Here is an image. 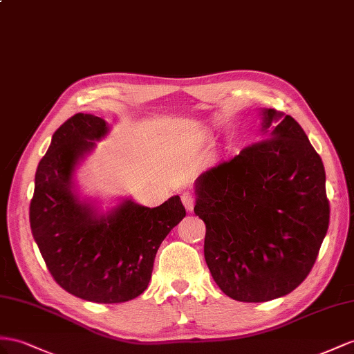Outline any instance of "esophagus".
<instances>
[{
	"instance_id": "obj_1",
	"label": "esophagus",
	"mask_w": 354,
	"mask_h": 354,
	"mask_svg": "<svg viewBox=\"0 0 354 354\" xmlns=\"http://www.w3.org/2000/svg\"><path fill=\"white\" fill-rule=\"evenodd\" d=\"M180 201H183L187 212H193L194 205H196V198L192 193H184L183 196H180Z\"/></svg>"
}]
</instances>
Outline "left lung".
<instances>
[{
  "label": "left lung",
  "instance_id": "obj_1",
  "mask_svg": "<svg viewBox=\"0 0 354 354\" xmlns=\"http://www.w3.org/2000/svg\"><path fill=\"white\" fill-rule=\"evenodd\" d=\"M261 140L196 180L205 260L239 302L286 296L310 274L329 227L319 153L290 115L265 109Z\"/></svg>",
  "mask_w": 354,
  "mask_h": 354
}]
</instances>
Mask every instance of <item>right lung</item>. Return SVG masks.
Wrapping results in <instances>:
<instances>
[{
  "label": "right lung",
  "instance_id": "1",
  "mask_svg": "<svg viewBox=\"0 0 354 354\" xmlns=\"http://www.w3.org/2000/svg\"><path fill=\"white\" fill-rule=\"evenodd\" d=\"M104 120L76 113L53 133L35 171L30 224L53 279L73 296L97 304L131 301L147 290L161 242L185 216L179 196L157 207L127 198L98 215L80 202L73 174L107 134Z\"/></svg>",
  "mask_w": 354,
  "mask_h": 354
}]
</instances>
